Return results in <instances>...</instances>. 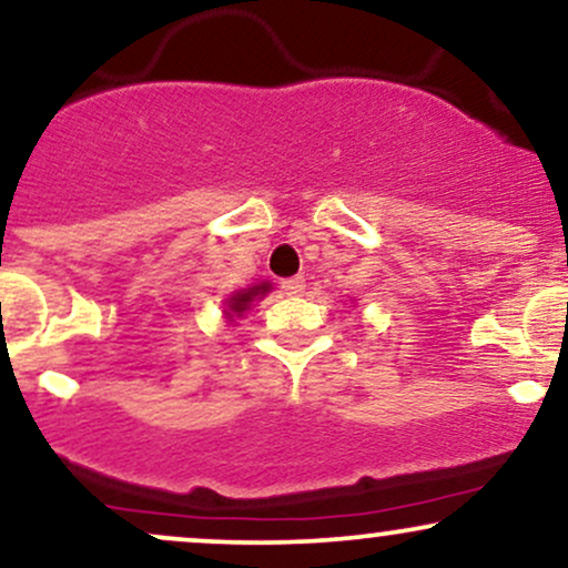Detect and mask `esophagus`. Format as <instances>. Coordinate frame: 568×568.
Segmentation results:
<instances>
[{"label":"esophagus","instance_id":"34e87169","mask_svg":"<svg viewBox=\"0 0 568 568\" xmlns=\"http://www.w3.org/2000/svg\"><path fill=\"white\" fill-rule=\"evenodd\" d=\"M280 288H283L285 296H302L304 288H306V280L304 277H288L280 283Z\"/></svg>","mask_w":568,"mask_h":568}]
</instances>
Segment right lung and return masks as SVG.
Returning a JSON list of instances; mask_svg holds the SVG:
<instances>
[{
	"mask_svg": "<svg viewBox=\"0 0 568 568\" xmlns=\"http://www.w3.org/2000/svg\"><path fill=\"white\" fill-rule=\"evenodd\" d=\"M266 291H270V285L262 283V285H254V288H248V291H243V293H235V296L230 298V310L235 312V314L245 312V310H248V304L254 302V296H262V293H266Z\"/></svg>",
	"mask_w": 568,
	"mask_h": 568,
	"instance_id": "right-lung-1",
	"label": "right lung"
}]
</instances>
